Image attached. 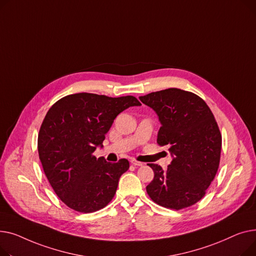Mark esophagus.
<instances>
[{"instance_id": "1", "label": "esophagus", "mask_w": 256, "mask_h": 256, "mask_svg": "<svg viewBox=\"0 0 256 256\" xmlns=\"http://www.w3.org/2000/svg\"><path fill=\"white\" fill-rule=\"evenodd\" d=\"M131 164L132 165H134V166H142V162H140V161H138V160H135V159H131Z\"/></svg>"}]
</instances>
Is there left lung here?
Listing matches in <instances>:
<instances>
[{
    "mask_svg": "<svg viewBox=\"0 0 256 256\" xmlns=\"http://www.w3.org/2000/svg\"><path fill=\"white\" fill-rule=\"evenodd\" d=\"M159 116L157 144L174 157L166 170L154 172L146 192L157 204L182 210L200 200L219 168L222 138L215 116L196 94L170 88L140 97Z\"/></svg>",
    "mask_w": 256,
    "mask_h": 256,
    "instance_id": "1",
    "label": "left lung"
}]
</instances>
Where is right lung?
<instances>
[{"label":"right lung","mask_w":256,"mask_h":256,"mask_svg":"<svg viewBox=\"0 0 256 256\" xmlns=\"http://www.w3.org/2000/svg\"><path fill=\"white\" fill-rule=\"evenodd\" d=\"M138 105L133 96L78 93L50 108L39 130L38 154L50 184L67 206L93 213L112 202L129 161L110 163L93 153L102 146L116 116Z\"/></svg>","instance_id":"1"}]
</instances>
